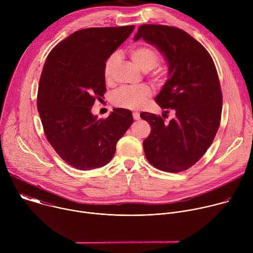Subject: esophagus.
I'll use <instances>...</instances> for the list:
<instances>
[{
  "instance_id": "34e87169",
  "label": "esophagus",
  "mask_w": 253,
  "mask_h": 253,
  "mask_svg": "<svg viewBox=\"0 0 253 253\" xmlns=\"http://www.w3.org/2000/svg\"><path fill=\"white\" fill-rule=\"evenodd\" d=\"M133 118H134V120H139L140 114L138 112H133Z\"/></svg>"
}]
</instances>
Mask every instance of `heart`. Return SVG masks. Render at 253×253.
Instances as JSON below:
<instances>
[{
    "mask_svg": "<svg viewBox=\"0 0 253 253\" xmlns=\"http://www.w3.org/2000/svg\"><path fill=\"white\" fill-rule=\"evenodd\" d=\"M129 56L133 63L144 72L152 69L159 60L158 53L153 48L145 45L131 48L129 50ZM117 63V54H112L106 60L103 74L107 83H112ZM152 76L155 80H160L163 76L162 69H156L153 72ZM151 95L152 91L147 85H140L138 87H122L113 94L112 102L117 107L127 108V109H139V108L145 105L146 101Z\"/></svg>",
    "mask_w": 253,
    "mask_h": 253,
    "instance_id": "1",
    "label": "heart"
}]
</instances>
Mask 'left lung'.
<instances>
[{
	"mask_svg": "<svg viewBox=\"0 0 253 253\" xmlns=\"http://www.w3.org/2000/svg\"><path fill=\"white\" fill-rule=\"evenodd\" d=\"M139 39L156 47L167 62L168 79L155 100L175 113L169 123L153 113L140 114L151 126L144 152L159 170H186L207 151L219 128L222 94L217 71L206 49L183 30L142 25L134 41Z\"/></svg>",
	"mask_w": 253,
	"mask_h": 253,
	"instance_id": "obj_1",
	"label": "left lung"
}]
</instances>
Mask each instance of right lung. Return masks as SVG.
Here are the masks:
<instances>
[{
	"label": "right lung",
	"mask_w": 253,
	"mask_h": 253,
	"mask_svg": "<svg viewBox=\"0 0 253 253\" xmlns=\"http://www.w3.org/2000/svg\"><path fill=\"white\" fill-rule=\"evenodd\" d=\"M134 26L88 28L60 42L48 55L37 106L49 143L69 165L91 170L109 163L133 123L130 110L114 108L106 119L91 112L106 92L104 64Z\"/></svg>",
	"instance_id": "right-lung-1"
}]
</instances>
